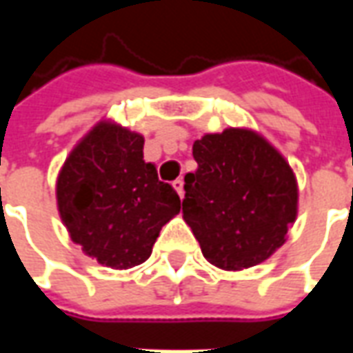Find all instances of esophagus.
Returning a JSON list of instances; mask_svg holds the SVG:
<instances>
[{"mask_svg": "<svg viewBox=\"0 0 353 353\" xmlns=\"http://www.w3.org/2000/svg\"><path fill=\"white\" fill-rule=\"evenodd\" d=\"M174 189H176L177 191V194H179V196H181V199H183V179H181V177H179V179H176V181H174Z\"/></svg>", "mask_w": 353, "mask_h": 353, "instance_id": "esophagus-1", "label": "esophagus"}]
</instances>
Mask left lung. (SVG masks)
<instances>
[{"mask_svg":"<svg viewBox=\"0 0 353 353\" xmlns=\"http://www.w3.org/2000/svg\"><path fill=\"white\" fill-rule=\"evenodd\" d=\"M199 168L185 176L183 219L202 255L221 270L259 265L288 240L299 185L285 157L252 128H225L192 143Z\"/></svg>","mask_w":353,"mask_h":353,"instance_id":"obj_1","label":"left lung"}]
</instances>
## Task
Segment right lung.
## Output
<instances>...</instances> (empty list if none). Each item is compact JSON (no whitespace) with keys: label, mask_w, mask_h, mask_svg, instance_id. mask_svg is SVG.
Instances as JSON below:
<instances>
[{"label":"right lung","mask_w":353,"mask_h":353,"mask_svg":"<svg viewBox=\"0 0 353 353\" xmlns=\"http://www.w3.org/2000/svg\"><path fill=\"white\" fill-rule=\"evenodd\" d=\"M143 136L101 119L75 143L57 177V206L73 244L100 265L126 270L149 259L161 229L181 210L143 161Z\"/></svg>","instance_id":"right-lung-1"}]
</instances>
